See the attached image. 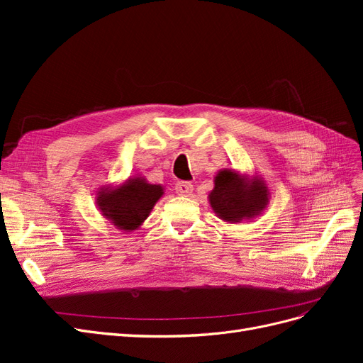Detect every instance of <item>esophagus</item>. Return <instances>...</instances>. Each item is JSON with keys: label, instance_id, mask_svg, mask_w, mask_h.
I'll return each instance as SVG.
<instances>
[{"label": "esophagus", "instance_id": "esophagus-1", "mask_svg": "<svg viewBox=\"0 0 363 363\" xmlns=\"http://www.w3.org/2000/svg\"><path fill=\"white\" fill-rule=\"evenodd\" d=\"M175 191H177L179 195L189 196L194 191V186L189 182H179V183H175Z\"/></svg>", "mask_w": 363, "mask_h": 363}]
</instances>
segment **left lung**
<instances>
[{
  "label": "left lung",
  "instance_id": "obj_1",
  "mask_svg": "<svg viewBox=\"0 0 363 363\" xmlns=\"http://www.w3.org/2000/svg\"><path fill=\"white\" fill-rule=\"evenodd\" d=\"M269 196L268 184L260 175L224 168L215 175L213 189L208 192V204L219 219L236 224L265 212Z\"/></svg>",
  "mask_w": 363,
  "mask_h": 363
}]
</instances>
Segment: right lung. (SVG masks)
<instances>
[{
	"label": "right lung",
	"mask_w": 363,
	"mask_h": 363,
	"mask_svg": "<svg viewBox=\"0 0 363 363\" xmlns=\"http://www.w3.org/2000/svg\"><path fill=\"white\" fill-rule=\"evenodd\" d=\"M163 189L162 184L148 183L136 174L119 184L101 186L96 191L95 204L108 223L130 233L145 223L152 207L163 196Z\"/></svg>",
	"instance_id": "1"
}]
</instances>
